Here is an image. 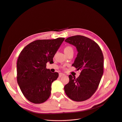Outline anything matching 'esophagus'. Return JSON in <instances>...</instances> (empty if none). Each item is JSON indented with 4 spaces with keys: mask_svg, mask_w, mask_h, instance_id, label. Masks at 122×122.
<instances>
[{
    "mask_svg": "<svg viewBox=\"0 0 122 122\" xmlns=\"http://www.w3.org/2000/svg\"><path fill=\"white\" fill-rule=\"evenodd\" d=\"M65 75L64 74H63V73H59V77H61V76H65Z\"/></svg>",
    "mask_w": 122,
    "mask_h": 122,
    "instance_id": "34e87169",
    "label": "esophagus"
}]
</instances>
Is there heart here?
Returning <instances> with one entry per match:
<instances>
[{
  "instance_id": "b5f03b06",
  "label": "heart",
  "mask_w": 122,
  "mask_h": 122,
  "mask_svg": "<svg viewBox=\"0 0 122 122\" xmlns=\"http://www.w3.org/2000/svg\"><path fill=\"white\" fill-rule=\"evenodd\" d=\"M64 52L65 54L66 55L70 52H73V48L71 46H66L64 48Z\"/></svg>"
}]
</instances>
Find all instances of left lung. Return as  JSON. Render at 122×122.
Instances as JSON below:
<instances>
[{
  "instance_id": "obj_1",
  "label": "left lung",
  "mask_w": 122,
  "mask_h": 122,
  "mask_svg": "<svg viewBox=\"0 0 122 122\" xmlns=\"http://www.w3.org/2000/svg\"><path fill=\"white\" fill-rule=\"evenodd\" d=\"M65 42L76 47L78 53L72 66L81 71L76 79L69 75V82L64 86L66 95L72 101H86L94 94L103 74L104 58L99 46L82 36L66 38Z\"/></svg>"
}]
</instances>
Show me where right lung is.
Masks as SVG:
<instances>
[{
	"label": "right lung",
	"mask_w": 122,
	"mask_h": 122,
	"mask_svg": "<svg viewBox=\"0 0 122 122\" xmlns=\"http://www.w3.org/2000/svg\"><path fill=\"white\" fill-rule=\"evenodd\" d=\"M64 38L37 40L24 47L17 62V82L26 99L40 104L46 102L51 94V84L59 74L46 68L47 62L53 58Z\"/></svg>",
	"instance_id": "right-lung-1"
}]
</instances>
